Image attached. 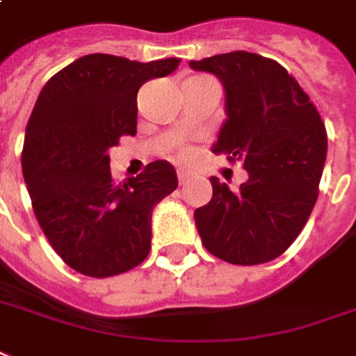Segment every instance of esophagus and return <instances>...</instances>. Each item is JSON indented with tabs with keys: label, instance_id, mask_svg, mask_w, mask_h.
<instances>
[{
	"label": "esophagus",
	"instance_id": "obj_1",
	"mask_svg": "<svg viewBox=\"0 0 356 356\" xmlns=\"http://www.w3.org/2000/svg\"><path fill=\"white\" fill-rule=\"evenodd\" d=\"M188 180H189L188 172H186V170H178V181H180V184H188Z\"/></svg>",
	"mask_w": 356,
	"mask_h": 356
}]
</instances>
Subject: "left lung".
Here are the masks:
<instances>
[{"label":"left lung","mask_w":356,"mask_h":356,"mask_svg":"<svg viewBox=\"0 0 356 356\" xmlns=\"http://www.w3.org/2000/svg\"><path fill=\"white\" fill-rule=\"evenodd\" d=\"M189 67L221 80L227 122L212 149L250 175L238 191L210 178L212 200L195 210L200 240L227 263H268L314 210L327 159L325 124L308 93L270 58L236 50Z\"/></svg>","instance_id":"8db88e82"}]
</instances>
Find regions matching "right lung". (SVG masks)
I'll return each instance as SVG.
<instances>
[{
	"label": "right lung",
	"instance_id": "obj_1",
	"mask_svg": "<svg viewBox=\"0 0 356 356\" xmlns=\"http://www.w3.org/2000/svg\"><path fill=\"white\" fill-rule=\"evenodd\" d=\"M178 65V58L140 63L88 54L37 97L24 138V180L50 245L84 276H118L148 257L152 210L178 188L176 170L152 161L116 184L108 149L137 133L138 88Z\"/></svg>",
	"mask_w": 356,
	"mask_h": 356
}]
</instances>
